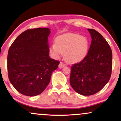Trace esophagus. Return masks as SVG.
<instances>
[{"instance_id":"esophagus-1","label":"esophagus","mask_w":121,"mask_h":121,"mask_svg":"<svg viewBox=\"0 0 121 121\" xmlns=\"http://www.w3.org/2000/svg\"><path fill=\"white\" fill-rule=\"evenodd\" d=\"M65 64H64V63H63V62H60V63H59V68H62L64 67H65Z\"/></svg>"}]
</instances>
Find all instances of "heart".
Here are the masks:
<instances>
[{"label":"heart","instance_id":"obj_1","mask_svg":"<svg viewBox=\"0 0 121 121\" xmlns=\"http://www.w3.org/2000/svg\"><path fill=\"white\" fill-rule=\"evenodd\" d=\"M89 44L87 38L79 34L68 33L58 36L50 47V52L55 59L64 54L65 59L71 63L81 62L86 57Z\"/></svg>","mask_w":121,"mask_h":121}]
</instances>
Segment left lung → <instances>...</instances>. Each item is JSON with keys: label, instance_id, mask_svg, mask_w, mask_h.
I'll return each instance as SVG.
<instances>
[{"label": "left lung", "instance_id": "obj_1", "mask_svg": "<svg viewBox=\"0 0 121 121\" xmlns=\"http://www.w3.org/2000/svg\"><path fill=\"white\" fill-rule=\"evenodd\" d=\"M91 43L87 56L71 67L69 82L80 94L89 96L99 92L108 82L112 69V52L103 36L93 29H87Z\"/></svg>", "mask_w": 121, "mask_h": 121}]
</instances>
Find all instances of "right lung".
Instances as JSON below:
<instances>
[{
  "label": "right lung",
  "instance_id": "right-lung-1",
  "mask_svg": "<svg viewBox=\"0 0 121 121\" xmlns=\"http://www.w3.org/2000/svg\"><path fill=\"white\" fill-rule=\"evenodd\" d=\"M48 28L29 29L21 34L8 50L9 80L22 94L34 96L43 92L59 62L49 56Z\"/></svg>",
  "mask_w": 121,
  "mask_h": 121
}]
</instances>
